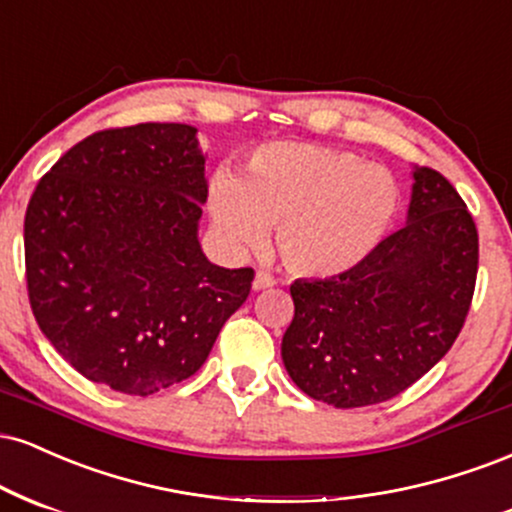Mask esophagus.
I'll return each mask as SVG.
<instances>
[{"mask_svg": "<svg viewBox=\"0 0 512 512\" xmlns=\"http://www.w3.org/2000/svg\"><path fill=\"white\" fill-rule=\"evenodd\" d=\"M275 280L273 275L266 273V270H258V273L254 275V290L261 292V290H268V287H273Z\"/></svg>", "mask_w": 512, "mask_h": 512, "instance_id": "34e87169", "label": "esophagus"}]
</instances>
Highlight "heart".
I'll return each mask as SVG.
<instances>
[{"label":"heart","instance_id":"1","mask_svg":"<svg viewBox=\"0 0 512 512\" xmlns=\"http://www.w3.org/2000/svg\"><path fill=\"white\" fill-rule=\"evenodd\" d=\"M208 210L230 249L258 246L275 225V249L294 275L338 278L388 237L400 186L350 150L278 141L258 148L242 177L215 174Z\"/></svg>","mask_w":512,"mask_h":512}]
</instances>
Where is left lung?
I'll return each mask as SVG.
<instances>
[{"instance_id": "1", "label": "left lung", "mask_w": 512, "mask_h": 512, "mask_svg": "<svg viewBox=\"0 0 512 512\" xmlns=\"http://www.w3.org/2000/svg\"><path fill=\"white\" fill-rule=\"evenodd\" d=\"M412 179L405 227L362 266L292 282L282 364L309 398L340 410L386 402L458 338L477 282V227L443 174L414 167Z\"/></svg>"}]
</instances>
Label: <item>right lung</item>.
Listing matches in <instances>:
<instances>
[{
    "instance_id": "right-lung-1",
    "label": "right lung",
    "mask_w": 512,
    "mask_h": 512,
    "mask_svg": "<svg viewBox=\"0 0 512 512\" xmlns=\"http://www.w3.org/2000/svg\"><path fill=\"white\" fill-rule=\"evenodd\" d=\"M196 134L98 131L54 162L26 210L35 321L78 374L126 395L194 376L254 280L213 266L198 242L208 179Z\"/></svg>"
}]
</instances>
